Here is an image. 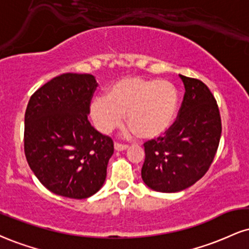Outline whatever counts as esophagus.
I'll return each instance as SVG.
<instances>
[{"instance_id":"obj_1","label":"esophagus","mask_w":249,"mask_h":249,"mask_svg":"<svg viewBox=\"0 0 249 249\" xmlns=\"http://www.w3.org/2000/svg\"><path fill=\"white\" fill-rule=\"evenodd\" d=\"M128 146L127 145H122V143H115V149L117 152H122V151H125V149H127Z\"/></svg>"}]
</instances>
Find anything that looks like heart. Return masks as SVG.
Here are the masks:
<instances>
[{
  "instance_id": "heart-1",
  "label": "heart",
  "mask_w": 249,
  "mask_h": 249,
  "mask_svg": "<svg viewBox=\"0 0 249 249\" xmlns=\"http://www.w3.org/2000/svg\"><path fill=\"white\" fill-rule=\"evenodd\" d=\"M178 109V92L173 83L130 76L113 83L107 96L95 97L90 113L101 132H111L126 113L128 134L154 139L173 126Z\"/></svg>"
}]
</instances>
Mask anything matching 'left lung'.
<instances>
[{"label":"left lung","instance_id":"obj_1","mask_svg":"<svg viewBox=\"0 0 249 249\" xmlns=\"http://www.w3.org/2000/svg\"><path fill=\"white\" fill-rule=\"evenodd\" d=\"M184 97L178 117L164 137L143 143L142 181L159 193H178L210 168L221 136L217 102L202 81L179 75Z\"/></svg>","mask_w":249,"mask_h":249}]
</instances>
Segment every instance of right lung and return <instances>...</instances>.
Instances as JSON below:
<instances>
[{
  "mask_svg": "<svg viewBox=\"0 0 249 249\" xmlns=\"http://www.w3.org/2000/svg\"><path fill=\"white\" fill-rule=\"evenodd\" d=\"M97 86L90 74L66 73L40 87L28 103L26 160L40 183L59 196L88 198L106 181L112 139L88 121Z\"/></svg>",
  "mask_w": 249,
  "mask_h": 249,
  "instance_id": "obj_1",
  "label": "right lung"
}]
</instances>
